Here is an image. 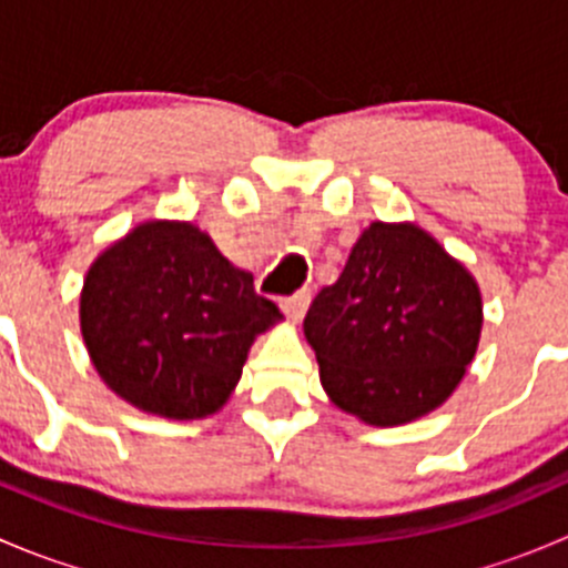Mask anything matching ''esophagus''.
I'll return each mask as SVG.
<instances>
[{
	"mask_svg": "<svg viewBox=\"0 0 568 568\" xmlns=\"http://www.w3.org/2000/svg\"><path fill=\"white\" fill-rule=\"evenodd\" d=\"M307 305H311V291H296V294L285 296V300L280 302V307H283V313L291 321H300L302 316H305Z\"/></svg>",
	"mask_w": 568,
	"mask_h": 568,
	"instance_id": "34e87169",
	"label": "esophagus"
}]
</instances>
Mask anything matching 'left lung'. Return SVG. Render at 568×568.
<instances>
[{"mask_svg": "<svg viewBox=\"0 0 568 568\" xmlns=\"http://www.w3.org/2000/svg\"><path fill=\"white\" fill-rule=\"evenodd\" d=\"M473 274L417 225L374 222L305 316L321 385L371 426H400L456 390L478 348Z\"/></svg>", "mask_w": 568, "mask_h": 568, "instance_id": "left-lung-1", "label": "left lung"}]
</instances>
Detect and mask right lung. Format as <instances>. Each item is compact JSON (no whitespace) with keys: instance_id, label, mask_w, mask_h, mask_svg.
Returning a JSON list of instances; mask_svg holds the SVG:
<instances>
[{"instance_id":"1","label":"right lung","mask_w":568,"mask_h":568,"mask_svg":"<svg viewBox=\"0 0 568 568\" xmlns=\"http://www.w3.org/2000/svg\"><path fill=\"white\" fill-rule=\"evenodd\" d=\"M283 313L192 222H142L95 257L79 321L109 390L197 420L225 406L255 335Z\"/></svg>"}]
</instances>
